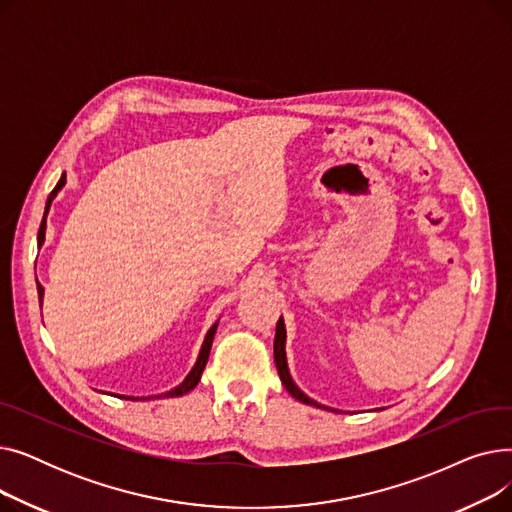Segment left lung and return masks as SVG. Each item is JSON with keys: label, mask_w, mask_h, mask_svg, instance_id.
<instances>
[{"label": "left lung", "mask_w": 512, "mask_h": 512, "mask_svg": "<svg viewBox=\"0 0 512 512\" xmlns=\"http://www.w3.org/2000/svg\"><path fill=\"white\" fill-rule=\"evenodd\" d=\"M274 359H276V367H278V373H280V380L284 384V388L297 398L299 402H305V405H311V407H317V409H326V411H336V409H330V407H324L319 405L317 400L309 398L297 384H294L292 375H290V369H288V361H286V326H284V319L280 317L278 324H276V338H274Z\"/></svg>", "instance_id": "left-lung-1"}]
</instances>
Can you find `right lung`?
Instances as JSON below:
<instances>
[{
  "mask_svg": "<svg viewBox=\"0 0 512 512\" xmlns=\"http://www.w3.org/2000/svg\"><path fill=\"white\" fill-rule=\"evenodd\" d=\"M64 184H66V172L62 174V178H60V182L56 184V188H53V191L49 193V197H47V205H45V218H47V211H49V207H51V201L56 199V195L62 191L64 188ZM45 218H43V222H41V228H39V236H37V242H39V247L43 245L45 242V228H47V224H45ZM37 292H39V303L43 305V294H45V290H43V286L37 282ZM215 330H218V321H215V324L207 330V334H205V340H203V344H201V351H199V357H197V361H195V365H193V369L188 371V375L186 378L182 380V384H178L176 388H172V390H168V392H164V394H157L155 398H174V396H182V394H186V392H191L197 384H199V380H201V373H203V369H205V363H207V359H209V351H211V342H213V336H215ZM118 398H128V400H145V396H124V394H118ZM147 398H153V396H147Z\"/></svg>",
  "mask_w": 512,
  "mask_h": 512,
  "instance_id": "right-lung-1",
  "label": "right lung"
}]
</instances>
